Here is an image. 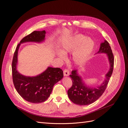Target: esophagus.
Returning a JSON list of instances; mask_svg holds the SVG:
<instances>
[{
  "mask_svg": "<svg viewBox=\"0 0 128 128\" xmlns=\"http://www.w3.org/2000/svg\"><path fill=\"white\" fill-rule=\"evenodd\" d=\"M70 74L69 71L68 69H64V76H68Z\"/></svg>",
  "mask_w": 128,
  "mask_h": 128,
  "instance_id": "34e87169",
  "label": "esophagus"
}]
</instances>
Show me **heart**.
<instances>
[{"mask_svg":"<svg viewBox=\"0 0 128 128\" xmlns=\"http://www.w3.org/2000/svg\"><path fill=\"white\" fill-rule=\"evenodd\" d=\"M94 47V41L90 38L78 34L64 41L60 48L57 52L59 58L64 60L66 59L65 54L74 52L72 60L74 63L78 66L84 64L92 52Z\"/></svg>","mask_w":128,"mask_h":128,"instance_id":"obj_1","label":"heart"}]
</instances>
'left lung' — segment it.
Segmentation results:
<instances>
[{"label": "left lung", "mask_w": 128, "mask_h": 128, "mask_svg": "<svg viewBox=\"0 0 128 128\" xmlns=\"http://www.w3.org/2000/svg\"><path fill=\"white\" fill-rule=\"evenodd\" d=\"M97 54H106L108 57L110 64L108 72L106 74L104 81L96 87L86 86L81 76L79 74L77 70H72L70 75L72 81V86L68 90V96L73 103L86 106L94 103L102 96L108 85L110 78L113 72L114 57L109 42L104 40L100 44V47Z\"/></svg>", "instance_id": "1"}]
</instances>
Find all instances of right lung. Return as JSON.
Returning a JSON list of instances; mask_svg holds the SVG:
<instances>
[{
  "instance_id": "obj_1",
  "label": "right lung",
  "mask_w": 128,
  "mask_h": 128,
  "mask_svg": "<svg viewBox=\"0 0 128 128\" xmlns=\"http://www.w3.org/2000/svg\"><path fill=\"white\" fill-rule=\"evenodd\" d=\"M44 31H34L24 37L18 44L14 54L12 62L13 82L18 93L29 102L39 104L46 100L52 93L54 86L64 76L63 71L59 68L48 67L42 74L36 76H26L17 69L18 54L20 44L27 42L40 43L45 39Z\"/></svg>"
}]
</instances>
